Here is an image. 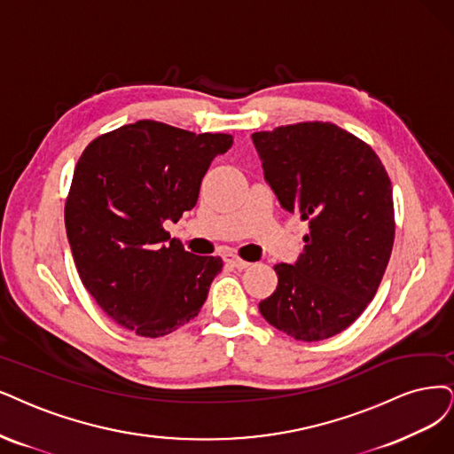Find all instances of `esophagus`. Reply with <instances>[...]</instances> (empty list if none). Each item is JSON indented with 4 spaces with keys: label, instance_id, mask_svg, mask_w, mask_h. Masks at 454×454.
<instances>
[{
    "label": "esophagus",
    "instance_id": "obj_1",
    "mask_svg": "<svg viewBox=\"0 0 454 454\" xmlns=\"http://www.w3.org/2000/svg\"><path fill=\"white\" fill-rule=\"evenodd\" d=\"M224 262H226L228 265H231V267H236V270H247V267L250 265L248 262L238 258L236 254H224Z\"/></svg>",
    "mask_w": 454,
    "mask_h": 454
}]
</instances>
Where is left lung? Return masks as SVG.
<instances>
[{"label": "left lung", "instance_id": "obj_1", "mask_svg": "<svg viewBox=\"0 0 454 454\" xmlns=\"http://www.w3.org/2000/svg\"><path fill=\"white\" fill-rule=\"evenodd\" d=\"M263 177L282 209L309 223L295 263H277L260 312L295 340H325L371 303L395 239L393 189L372 151L333 123L254 132Z\"/></svg>", "mask_w": 454, "mask_h": 454}]
</instances>
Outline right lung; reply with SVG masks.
Segmentation results:
<instances>
[{
	"instance_id": "right-lung-1",
	"label": "right lung",
	"mask_w": 454,
	"mask_h": 454,
	"mask_svg": "<svg viewBox=\"0 0 454 454\" xmlns=\"http://www.w3.org/2000/svg\"><path fill=\"white\" fill-rule=\"evenodd\" d=\"M230 134L142 120L95 138L74 168L65 228L78 275L115 324L157 339L189 324L223 260L187 253L164 230L196 206Z\"/></svg>"
}]
</instances>
